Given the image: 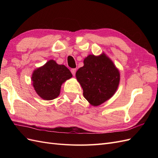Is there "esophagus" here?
Segmentation results:
<instances>
[{"instance_id":"34e87169","label":"esophagus","mask_w":158,"mask_h":158,"mask_svg":"<svg viewBox=\"0 0 158 158\" xmlns=\"http://www.w3.org/2000/svg\"><path fill=\"white\" fill-rule=\"evenodd\" d=\"M70 71H71L72 74H73V76H74V75H75V74H76V69H71V70H70Z\"/></svg>"}]
</instances>
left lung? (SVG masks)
I'll return each mask as SVG.
<instances>
[{
    "label": "left lung",
    "instance_id": "1",
    "mask_svg": "<svg viewBox=\"0 0 158 158\" xmlns=\"http://www.w3.org/2000/svg\"><path fill=\"white\" fill-rule=\"evenodd\" d=\"M83 89L85 99L93 106H98L111 98L120 82V73L113 61L105 53L89 55L84 66L76 73Z\"/></svg>",
    "mask_w": 158,
    "mask_h": 158
}]
</instances>
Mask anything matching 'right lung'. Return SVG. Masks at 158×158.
<instances>
[{
    "label": "right lung",
    "instance_id": "right-lung-1",
    "mask_svg": "<svg viewBox=\"0 0 158 158\" xmlns=\"http://www.w3.org/2000/svg\"><path fill=\"white\" fill-rule=\"evenodd\" d=\"M73 74L64 64L50 60L33 71L31 81L36 93L42 99L52 100L59 96L61 85Z\"/></svg>",
    "mask_w": 158,
    "mask_h": 158
}]
</instances>
